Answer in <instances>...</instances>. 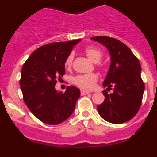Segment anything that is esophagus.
Listing matches in <instances>:
<instances>
[{
	"mask_svg": "<svg viewBox=\"0 0 157 157\" xmlns=\"http://www.w3.org/2000/svg\"><path fill=\"white\" fill-rule=\"evenodd\" d=\"M90 94V92H88V91L86 90H81V95H86V94Z\"/></svg>",
	"mask_w": 157,
	"mask_h": 157,
	"instance_id": "esophagus-1",
	"label": "esophagus"
}]
</instances>
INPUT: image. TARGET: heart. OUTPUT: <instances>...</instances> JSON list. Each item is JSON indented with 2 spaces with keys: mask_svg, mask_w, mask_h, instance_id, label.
<instances>
[{
  "mask_svg": "<svg viewBox=\"0 0 157 157\" xmlns=\"http://www.w3.org/2000/svg\"><path fill=\"white\" fill-rule=\"evenodd\" d=\"M84 52L86 56L93 62H98L102 56V52L98 47L94 45H89L86 47ZM73 62V54L70 53L67 56L64 61V66L66 68H71ZM98 79V76L96 73H88V74L78 75L72 79V82L79 88L83 90H92L95 86V84Z\"/></svg>",
  "mask_w": 157,
  "mask_h": 157,
  "instance_id": "b5f03b06",
  "label": "heart"
}]
</instances>
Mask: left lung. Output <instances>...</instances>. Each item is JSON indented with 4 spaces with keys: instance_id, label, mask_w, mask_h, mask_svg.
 Masks as SVG:
<instances>
[{
    "instance_id": "8db88e82",
    "label": "left lung",
    "mask_w": 157,
    "mask_h": 157,
    "mask_svg": "<svg viewBox=\"0 0 157 157\" xmlns=\"http://www.w3.org/2000/svg\"><path fill=\"white\" fill-rule=\"evenodd\" d=\"M91 39L106 46L111 56V65L103 86H114L112 94L103 91L105 101L98 106L100 116L109 123L120 124L131 120L139 110L145 83L141 77V64L132 51L122 41L98 36Z\"/></svg>"
}]
</instances>
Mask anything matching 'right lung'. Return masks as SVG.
<instances>
[{"label":"right lung","mask_w":157,"mask_h":157,"mask_svg":"<svg viewBox=\"0 0 157 157\" xmlns=\"http://www.w3.org/2000/svg\"><path fill=\"white\" fill-rule=\"evenodd\" d=\"M79 41L42 45L23 63L19 80L23 101L33 115L46 124L56 125L66 120L80 97V90L73 86L64 93L55 89L56 80L65 74V59Z\"/></svg>","instance_id":"obj_1"}]
</instances>
